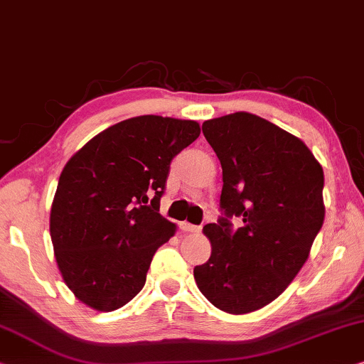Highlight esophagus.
<instances>
[{"label": "esophagus", "instance_id": "obj_1", "mask_svg": "<svg viewBox=\"0 0 364 364\" xmlns=\"http://www.w3.org/2000/svg\"><path fill=\"white\" fill-rule=\"evenodd\" d=\"M181 230L182 231H187V233H198L200 226L188 223V221H181Z\"/></svg>", "mask_w": 364, "mask_h": 364}]
</instances>
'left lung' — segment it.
<instances>
[{"label": "left lung", "instance_id": "8db88e82", "mask_svg": "<svg viewBox=\"0 0 364 364\" xmlns=\"http://www.w3.org/2000/svg\"><path fill=\"white\" fill-rule=\"evenodd\" d=\"M202 129L223 169L221 208L245 225L203 226L212 255L193 277L217 309L250 314L281 296L309 259L325 218L323 169L304 141L252 113L208 119Z\"/></svg>", "mask_w": 364, "mask_h": 364}]
</instances>
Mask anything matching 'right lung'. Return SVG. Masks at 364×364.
<instances>
[{
  "label": "right lung",
  "mask_w": 364,
  "mask_h": 364,
  "mask_svg": "<svg viewBox=\"0 0 364 364\" xmlns=\"http://www.w3.org/2000/svg\"><path fill=\"white\" fill-rule=\"evenodd\" d=\"M198 136L197 121L144 114L109 126L68 159L50 240L62 279L87 307L112 312L144 287L152 256L177 230L159 213L171 161Z\"/></svg>",
  "instance_id": "right-lung-1"
}]
</instances>
